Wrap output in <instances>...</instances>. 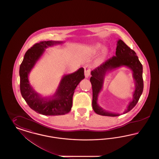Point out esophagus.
<instances>
[{"label":"esophagus","instance_id":"obj_1","mask_svg":"<svg viewBox=\"0 0 159 159\" xmlns=\"http://www.w3.org/2000/svg\"><path fill=\"white\" fill-rule=\"evenodd\" d=\"M91 67L86 66L84 67V76L86 78H88L91 75Z\"/></svg>","mask_w":159,"mask_h":159}]
</instances>
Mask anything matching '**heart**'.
Segmentation results:
<instances>
[{
	"label": "heart",
	"mask_w": 159,
	"mask_h": 159,
	"mask_svg": "<svg viewBox=\"0 0 159 159\" xmlns=\"http://www.w3.org/2000/svg\"><path fill=\"white\" fill-rule=\"evenodd\" d=\"M101 48V45H99V44H97V45H96L94 47H93V49H95V50H98L99 49V48ZM107 50H104V51H103V56H105L106 54H107Z\"/></svg>",
	"instance_id": "obj_1"
}]
</instances>
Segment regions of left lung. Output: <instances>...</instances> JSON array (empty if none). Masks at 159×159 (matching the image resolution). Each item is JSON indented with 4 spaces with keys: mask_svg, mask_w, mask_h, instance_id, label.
<instances>
[{
    "mask_svg": "<svg viewBox=\"0 0 159 159\" xmlns=\"http://www.w3.org/2000/svg\"><path fill=\"white\" fill-rule=\"evenodd\" d=\"M125 66L130 68L132 71V76L135 82V91L133 93L132 100L129 102L126 109L123 113H127L136 106L139 99L142 95L144 83L143 79V65L134 51L131 49L120 39L118 40L116 55L106 61L100 66L91 71L90 79L92 87V108L94 111L99 115L116 117L120 114L114 113L107 111L99 106L98 97L99 93L102 89L106 74L113 70Z\"/></svg>",
    "mask_w": 159,
    "mask_h": 159,
    "instance_id": "1",
    "label": "left lung"
}]
</instances>
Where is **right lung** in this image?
I'll list each match as a JSON object with an SVG mask.
<instances>
[{
	"mask_svg": "<svg viewBox=\"0 0 159 159\" xmlns=\"http://www.w3.org/2000/svg\"><path fill=\"white\" fill-rule=\"evenodd\" d=\"M61 41H43L36 43L24 55L20 67V91L23 98L32 110L45 116H59L68 113L71 109L73 97L77 86L84 79V68L64 75L52 96L42 97L33 89L29 75L39 60L50 46L62 44Z\"/></svg>",
	"mask_w": 159,
	"mask_h": 159,
	"instance_id": "add662e5",
	"label": "right lung"
}]
</instances>
